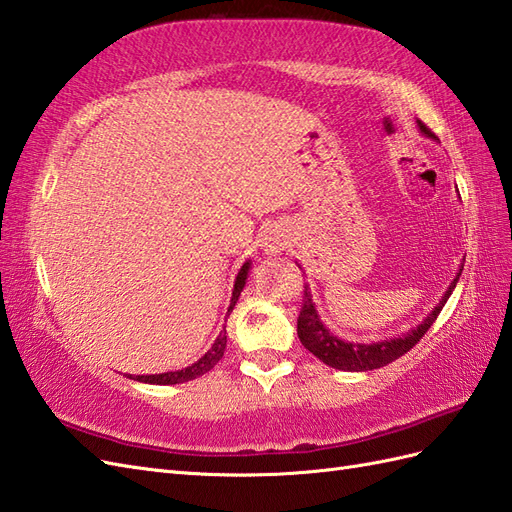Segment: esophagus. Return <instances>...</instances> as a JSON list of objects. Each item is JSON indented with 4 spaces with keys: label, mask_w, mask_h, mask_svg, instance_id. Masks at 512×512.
Instances as JSON below:
<instances>
[{
    "label": "esophagus",
    "mask_w": 512,
    "mask_h": 512,
    "mask_svg": "<svg viewBox=\"0 0 512 512\" xmlns=\"http://www.w3.org/2000/svg\"><path fill=\"white\" fill-rule=\"evenodd\" d=\"M264 248L270 255H277L283 251V242L279 235H270V238H266V242H264Z\"/></svg>",
    "instance_id": "1"
}]
</instances>
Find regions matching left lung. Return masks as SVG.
<instances>
[{"label":"left lung","mask_w":512,"mask_h":512,"mask_svg":"<svg viewBox=\"0 0 512 512\" xmlns=\"http://www.w3.org/2000/svg\"><path fill=\"white\" fill-rule=\"evenodd\" d=\"M417 129L422 131L426 138H435V134H432V131L422 121H417ZM461 272H463V266L458 268L454 281L448 285V290H445V294L441 296L437 307L432 309L417 326H413L411 331H406L396 337H389V339H381V342H370V344L348 342V339L337 337L329 329V326L322 322L320 313L316 309V303H313L309 283H307L305 296H303V309H300L298 326H296L298 339L303 342V346L311 352L313 357H318L322 363L329 365V368L342 370V372H368V370L383 368V365H389L391 361L402 357L404 352H409L419 342V339L424 337V333L430 329L432 322L437 320L443 305L448 303V298L454 292Z\"/></svg>","instance_id":"obj_1"}]
</instances>
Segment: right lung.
Returning a JSON list of instances; mask_svg holds the SVG:
<instances>
[{
    "label": "right lung",
    "mask_w": 512,
    "mask_h": 512,
    "mask_svg": "<svg viewBox=\"0 0 512 512\" xmlns=\"http://www.w3.org/2000/svg\"><path fill=\"white\" fill-rule=\"evenodd\" d=\"M248 272H251V259L244 261V266L240 268L238 277H235L231 303L227 307V318H229V313L233 311L235 303H238V298H240V294L244 290L246 279H248ZM225 348H227V329H225V326H222V331L214 339L212 348H209L199 361H194L192 365H188V368L175 370V372H164V374H138V376L129 374V378H134V381H138V383H149V385H179V383H188V381H194V378H199L205 372L212 370L214 365L222 359V355H225Z\"/></svg>",
    "instance_id": "1"
}]
</instances>
